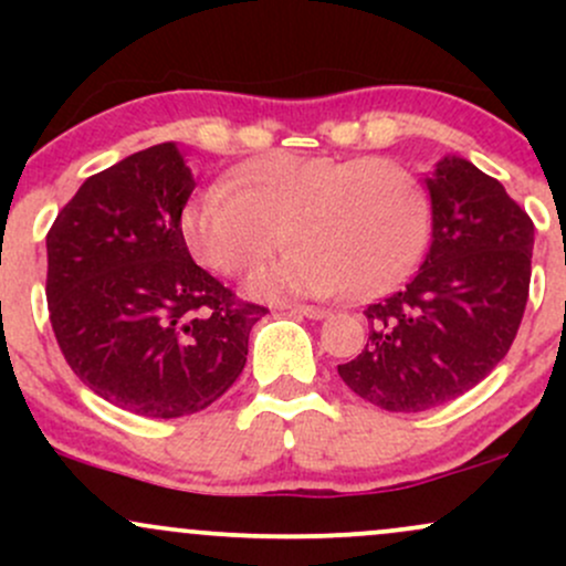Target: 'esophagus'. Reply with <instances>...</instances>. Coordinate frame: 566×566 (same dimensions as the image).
Segmentation results:
<instances>
[{
  "mask_svg": "<svg viewBox=\"0 0 566 566\" xmlns=\"http://www.w3.org/2000/svg\"><path fill=\"white\" fill-rule=\"evenodd\" d=\"M292 314L295 316H305V319H324V316H329L327 308H319V305H292Z\"/></svg>",
  "mask_w": 566,
  "mask_h": 566,
  "instance_id": "34e87169",
  "label": "esophagus"
}]
</instances>
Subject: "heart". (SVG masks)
Instances as JSON below:
<instances>
[{
    "label": "heart",
    "instance_id": "1",
    "mask_svg": "<svg viewBox=\"0 0 566 566\" xmlns=\"http://www.w3.org/2000/svg\"><path fill=\"white\" fill-rule=\"evenodd\" d=\"M180 229L193 255L226 276L271 255L284 229L295 247L247 279L255 297H327L348 284L378 295L418 261L426 207L418 180L394 159L276 151L244 161L233 186L193 193Z\"/></svg>",
    "mask_w": 566,
    "mask_h": 566
}]
</instances>
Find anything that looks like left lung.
Instances as JSON below:
<instances>
[{
	"mask_svg": "<svg viewBox=\"0 0 566 566\" xmlns=\"http://www.w3.org/2000/svg\"><path fill=\"white\" fill-rule=\"evenodd\" d=\"M423 184L431 247L401 292L365 311L369 340L337 365L346 386L388 412L447 405L509 354L530 295L535 226L495 178L447 154Z\"/></svg>",
	"mask_w": 566,
	"mask_h": 566,
	"instance_id": "left-lung-1",
	"label": "left lung"
}]
</instances>
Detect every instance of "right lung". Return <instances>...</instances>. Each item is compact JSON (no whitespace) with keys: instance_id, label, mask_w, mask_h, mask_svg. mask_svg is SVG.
<instances>
[{"instance_id":"right-lung-1","label":"right lung","mask_w":566,"mask_h":566,"mask_svg":"<svg viewBox=\"0 0 566 566\" xmlns=\"http://www.w3.org/2000/svg\"><path fill=\"white\" fill-rule=\"evenodd\" d=\"M193 186L184 151L159 143L84 180L48 233L57 346L90 391L143 418L220 399L269 314L193 263L180 229Z\"/></svg>"}]
</instances>
